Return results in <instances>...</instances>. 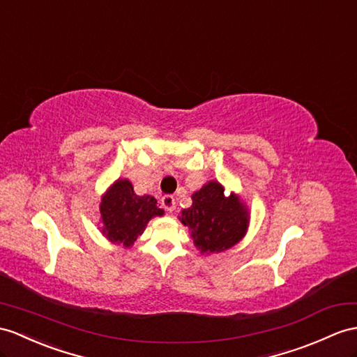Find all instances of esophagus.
I'll use <instances>...</instances> for the list:
<instances>
[{"label": "esophagus", "instance_id": "34e87169", "mask_svg": "<svg viewBox=\"0 0 357 357\" xmlns=\"http://www.w3.org/2000/svg\"><path fill=\"white\" fill-rule=\"evenodd\" d=\"M162 206L167 212H172L176 208V198L172 195H163L162 197Z\"/></svg>", "mask_w": 357, "mask_h": 357}]
</instances>
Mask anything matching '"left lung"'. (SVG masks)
<instances>
[{
	"mask_svg": "<svg viewBox=\"0 0 357 357\" xmlns=\"http://www.w3.org/2000/svg\"><path fill=\"white\" fill-rule=\"evenodd\" d=\"M180 220L192 231L202 253H220L244 236L248 213L238 197L225 195L220 183L208 181L192 195V206L181 212Z\"/></svg>",
	"mask_w": 357,
	"mask_h": 357,
	"instance_id": "8db88e82",
	"label": "left lung"
}]
</instances>
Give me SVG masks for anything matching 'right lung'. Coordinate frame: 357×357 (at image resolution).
Wrapping results in <instances>:
<instances>
[{
    "mask_svg": "<svg viewBox=\"0 0 357 357\" xmlns=\"http://www.w3.org/2000/svg\"><path fill=\"white\" fill-rule=\"evenodd\" d=\"M104 222L102 233L116 244L130 247L141 234L153 216L163 215L158 202L151 195L139 197L128 180H118L100 206Z\"/></svg>",
    "mask_w": 357,
    "mask_h": 357,
    "instance_id": "1",
    "label": "right lung"
}]
</instances>
